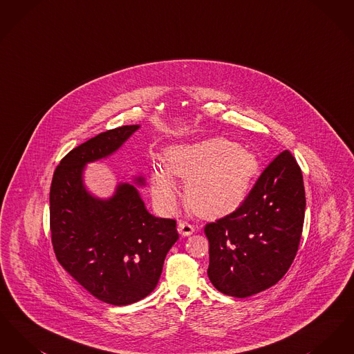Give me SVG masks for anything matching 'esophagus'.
<instances>
[{
	"instance_id": "esophagus-1",
	"label": "esophagus",
	"mask_w": 354,
	"mask_h": 354,
	"mask_svg": "<svg viewBox=\"0 0 354 354\" xmlns=\"http://www.w3.org/2000/svg\"><path fill=\"white\" fill-rule=\"evenodd\" d=\"M178 231H179L180 235H192V234H194V227H192L189 223H187V221H180V223L178 224Z\"/></svg>"
}]
</instances>
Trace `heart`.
Here are the masks:
<instances>
[{
  "label": "heart",
  "instance_id": "1",
  "mask_svg": "<svg viewBox=\"0 0 354 354\" xmlns=\"http://www.w3.org/2000/svg\"><path fill=\"white\" fill-rule=\"evenodd\" d=\"M259 162L252 151L225 138L174 146L166 166L151 172L152 195L158 204L172 211L179 188L174 176L185 183V201L201 218L216 219L240 205L257 174Z\"/></svg>",
  "mask_w": 354,
  "mask_h": 354
}]
</instances>
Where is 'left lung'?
Returning <instances> with one entry per match:
<instances>
[{
  "mask_svg": "<svg viewBox=\"0 0 354 354\" xmlns=\"http://www.w3.org/2000/svg\"><path fill=\"white\" fill-rule=\"evenodd\" d=\"M305 214L303 174L290 152L279 153L232 214L208 223V277L239 299L274 286L299 250Z\"/></svg>",
  "mask_w": 354,
  "mask_h": 354,
  "instance_id": "1",
  "label": "left lung"
}]
</instances>
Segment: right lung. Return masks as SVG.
<instances>
[{
	"label": "right lung",
	"mask_w": 354,
	"mask_h": 354,
	"mask_svg": "<svg viewBox=\"0 0 354 354\" xmlns=\"http://www.w3.org/2000/svg\"><path fill=\"white\" fill-rule=\"evenodd\" d=\"M139 127L122 126L88 139L61 160L51 180L57 260L94 297L118 306L151 293L166 254L179 239L176 221L151 215L135 185L119 183L109 199L84 185L86 165L118 151ZM134 182L145 185V178L136 176Z\"/></svg>",
	"instance_id": "right-lung-1"
}]
</instances>
